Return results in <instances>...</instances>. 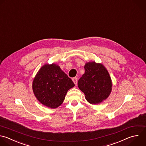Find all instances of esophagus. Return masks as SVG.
<instances>
[{
    "label": "esophagus",
    "instance_id": "34e87169",
    "mask_svg": "<svg viewBox=\"0 0 146 146\" xmlns=\"http://www.w3.org/2000/svg\"><path fill=\"white\" fill-rule=\"evenodd\" d=\"M72 81L74 82V84H75V85H77V83H78V79H77V78H76V77H74V78H72Z\"/></svg>",
    "mask_w": 146,
    "mask_h": 146
}]
</instances>
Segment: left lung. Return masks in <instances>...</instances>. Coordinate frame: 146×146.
<instances>
[{
  "instance_id": "obj_1",
  "label": "left lung",
  "mask_w": 146,
  "mask_h": 146,
  "mask_svg": "<svg viewBox=\"0 0 146 146\" xmlns=\"http://www.w3.org/2000/svg\"><path fill=\"white\" fill-rule=\"evenodd\" d=\"M84 70V74L78 80V87L90 103H100L108 97L112 90L109 73L103 64L94 62L87 63Z\"/></svg>"
}]
</instances>
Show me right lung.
Masks as SVG:
<instances>
[{"label":"right lung","instance_id":"1","mask_svg":"<svg viewBox=\"0 0 146 146\" xmlns=\"http://www.w3.org/2000/svg\"><path fill=\"white\" fill-rule=\"evenodd\" d=\"M74 86L72 80L55 64L42 67L33 82V92L37 99L51 108L60 106L67 91Z\"/></svg>","mask_w":146,"mask_h":146}]
</instances>
